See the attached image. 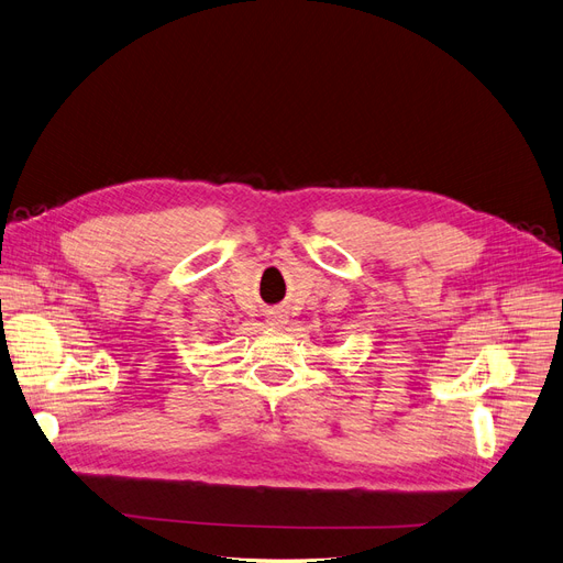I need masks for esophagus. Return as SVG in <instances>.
<instances>
[{
	"mask_svg": "<svg viewBox=\"0 0 563 563\" xmlns=\"http://www.w3.org/2000/svg\"><path fill=\"white\" fill-rule=\"evenodd\" d=\"M280 322H283V318H276V320H274V324H280Z\"/></svg>",
	"mask_w": 563,
	"mask_h": 563,
	"instance_id": "esophagus-1",
	"label": "esophagus"
}]
</instances>
